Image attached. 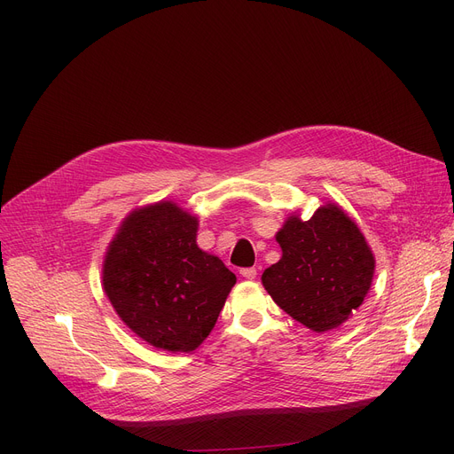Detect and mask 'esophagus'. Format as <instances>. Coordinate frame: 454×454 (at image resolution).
I'll return each mask as SVG.
<instances>
[{"label":"esophagus","instance_id":"obj_1","mask_svg":"<svg viewBox=\"0 0 454 454\" xmlns=\"http://www.w3.org/2000/svg\"><path fill=\"white\" fill-rule=\"evenodd\" d=\"M241 276H243L245 279H255L257 270H255V269H243V270H241Z\"/></svg>","mask_w":454,"mask_h":454}]
</instances>
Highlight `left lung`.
Returning a JSON list of instances; mask_svg holds the SVG:
<instances>
[{
    "label": "left lung",
    "mask_w": 454,
    "mask_h": 454,
    "mask_svg": "<svg viewBox=\"0 0 454 454\" xmlns=\"http://www.w3.org/2000/svg\"><path fill=\"white\" fill-rule=\"evenodd\" d=\"M281 259L261 281L272 300L315 333L337 329L372 287L375 257L361 228L335 202L301 221L294 211L276 233Z\"/></svg>",
    "instance_id": "1"
}]
</instances>
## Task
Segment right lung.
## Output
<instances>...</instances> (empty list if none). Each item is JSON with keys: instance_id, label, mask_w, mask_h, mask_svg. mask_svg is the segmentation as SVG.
Here are the masks:
<instances>
[{"instance_id": "1", "label": "right lung", "mask_w": 454, "mask_h": 454, "mask_svg": "<svg viewBox=\"0 0 454 454\" xmlns=\"http://www.w3.org/2000/svg\"><path fill=\"white\" fill-rule=\"evenodd\" d=\"M197 231V215L160 200L132 209L105 254L103 289L117 317L163 351H195L237 281L199 248Z\"/></svg>"}]
</instances>
